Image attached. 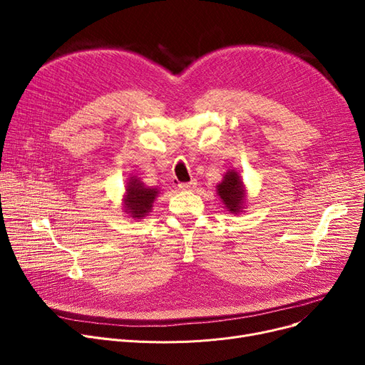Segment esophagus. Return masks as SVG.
I'll return each mask as SVG.
<instances>
[{
    "label": "esophagus",
    "instance_id": "1",
    "mask_svg": "<svg viewBox=\"0 0 365 365\" xmlns=\"http://www.w3.org/2000/svg\"><path fill=\"white\" fill-rule=\"evenodd\" d=\"M195 186H197V180H190V182H186V183H180V185H179V187H180L182 190H192V189H195Z\"/></svg>",
    "mask_w": 365,
    "mask_h": 365
}]
</instances>
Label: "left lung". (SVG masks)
<instances>
[{"label": "left lung", "instance_id": "1", "mask_svg": "<svg viewBox=\"0 0 365 365\" xmlns=\"http://www.w3.org/2000/svg\"><path fill=\"white\" fill-rule=\"evenodd\" d=\"M217 194L229 213H240L245 202V189L237 170H227L223 180L216 186Z\"/></svg>", "mask_w": 365, "mask_h": 365}]
</instances>
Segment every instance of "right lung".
Listing matches in <instances>:
<instances>
[{
    "label": "right lung",
    "mask_w": 365,
    "mask_h": 365,
    "mask_svg": "<svg viewBox=\"0 0 365 365\" xmlns=\"http://www.w3.org/2000/svg\"><path fill=\"white\" fill-rule=\"evenodd\" d=\"M157 187L145 186L136 176L128 179L124 195V210L133 219H143L152 210V204L158 197Z\"/></svg>",
    "instance_id": "1"
}]
</instances>
